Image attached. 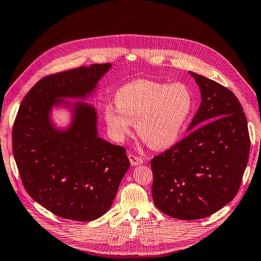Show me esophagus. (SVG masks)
Masks as SVG:
<instances>
[{
	"mask_svg": "<svg viewBox=\"0 0 261 261\" xmlns=\"http://www.w3.org/2000/svg\"><path fill=\"white\" fill-rule=\"evenodd\" d=\"M128 159H129V161H130V164H132L133 166L140 165V164H142V163H143V160L140 158V156H136V155L132 154V153H129V154H128Z\"/></svg>",
	"mask_w": 261,
	"mask_h": 261,
	"instance_id": "34e87169",
	"label": "esophagus"
}]
</instances>
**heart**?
I'll use <instances>...</instances> for the list:
<instances>
[{"label": "heart", "mask_w": 261, "mask_h": 261, "mask_svg": "<svg viewBox=\"0 0 261 261\" xmlns=\"http://www.w3.org/2000/svg\"><path fill=\"white\" fill-rule=\"evenodd\" d=\"M117 106L107 105L103 111L115 140L130 134L136 121L137 134L154 149H164L181 136L193 107L192 92L182 83L164 84L138 80L116 92Z\"/></svg>", "instance_id": "b5f03b06"}]
</instances>
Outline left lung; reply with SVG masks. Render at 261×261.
I'll list each match as a JSON object with an SVG mask.
<instances>
[{
	"mask_svg": "<svg viewBox=\"0 0 261 261\" xmlns=\"http://www.w3.org/2000/svg\"><path fill=\"white\" fill-rule=\"evenodd\" d=\"M201 105L188 135L150 161L156 207L172 218L198 220L233 200L250 150L247 118L227 87L191 72Z\"/></svg>",
	"mask_w": 261,
	"mask_h": 261,
	"instance_id": "8db88e82",
	"label": "left lung"
}]
</instances>
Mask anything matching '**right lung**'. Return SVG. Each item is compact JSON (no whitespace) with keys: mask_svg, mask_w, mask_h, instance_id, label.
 I'll use <instances>...</instances> for the list:
<instances>
[{"mask_svg":"<svg viewBox=\"0 0 261 261\" xmlns=\"http://www.w3.org/2000/svg\"><path fill=\"white\" fill-rule=\"evenodd\" d=\"M111 63H95L40 79L23 98L13 124L14 160L31 198L58 217L92 221L112 206L129 167L126 148L97 136L95 109L77 103L70 128L49 120L61 98H85Z\"/></svg>","mask_w":261,"mask_h":261,"instance_id":"right-lung-1","label":"right lung"}]
</instances>
